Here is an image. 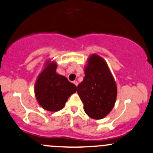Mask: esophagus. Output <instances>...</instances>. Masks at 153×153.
<instances>
[{"label":"esophagus","instance_id":"obj_1","mask_svg":"<svg viewBox=\"0 0 153 153\" xmlns=\"http://www.w3.org/2000/svg\"><path fill=\"white\" fill-rule=\"evenodd\" d=\"M73 83H74L75 85H76V86H78V82L77 81V80H74V81H73Z\"/></svg>","mask_w":153,"mask_h":153}]
</instances>
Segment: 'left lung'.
Masks as SVG:
<instances>
[{"instance_id": "8db88e82", "label": "left lung", "mask_w": 153, "mask_h": 153, "mask_svg": "<svg viewBox=\"0 0 153 153\" xmlns=\"http://www.w3.org/2000/svg\"><path fill=\"white\" fill-rule=\"evenodd\" d=\"M85 77L78 85L83 109L91 118L101 119L114 106L117 96L115 80L104 59L92 54L85 66Z\"/></svg>"}]
</instances>
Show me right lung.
I'll return each mask as SVG.
<instances>
[{
	"mask_svg": "<svg viewBox=\"0 0 153 153\" xmlns=\"http://www.w3.org/2000/svg\"><path fill=\"white\" fill-rule=\"evenodd\" d=\"M57 67L55 61L48 59L34 85V94L39 104L44 109L52 112L64 108L68 98L77 91L75 84L56 72Z\"/></svg>",
	"mask_w": 153,
	"mask_h": 153,
	"instance_id": "obj_1",
	"label": "right lung"
}]
</instances>
